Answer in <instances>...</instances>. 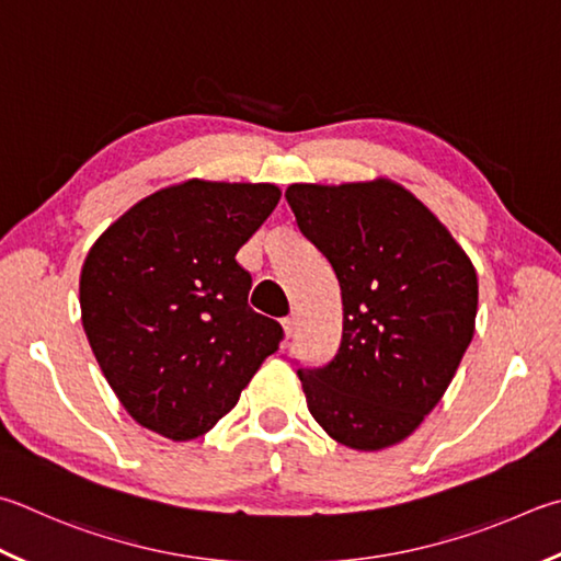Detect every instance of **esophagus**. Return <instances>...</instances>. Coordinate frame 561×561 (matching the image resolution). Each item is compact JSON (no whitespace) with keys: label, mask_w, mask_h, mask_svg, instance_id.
<instances>
[{"label":"esophagus","mask_w":561,"mask_h":561,"mask_svg":"<svg viewBox=\"0 0 561 561\" xmlns=\"http://www.w3.org/2000/svg\"><path fill=\"white\" fill-rule=\"evenodd\" d=\"M284 325V333H287V339H291L294 333H297V316H287V319L282 321Z\"/></svg>","instance_id":"34e87169"}]
</instances>
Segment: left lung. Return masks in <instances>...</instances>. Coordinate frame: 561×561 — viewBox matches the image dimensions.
<instances>
[{"mask_svg": "<svg viewBox=\"0 0 561 561\" xmlns=\"http://www.w3.org/2000/svg\"><path fill=\"white\" fill-rule=\"evenodd\" d=\"M284 196L343 301L339 351L297 370L309 412L339 444L380 451L422 424L456 375L473 339L476 270L394 181L294 183Z\"/></svg>", "mask_w": 561, "mask_h": 561, "instance_id": "left-lung-1", "label": "left lung"}]
</instances>
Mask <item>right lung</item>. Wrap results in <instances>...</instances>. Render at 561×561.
Returning <instances> with one entry per match:
<instances>
[{"label": "right lung", "mask_w": 561, "mask_h": 561, "mask_svg": "<svg viewBox=\"0 0 561 561\" xmlns=\"http://www.w3.org/2000/svg\"><path fill=\"white\" fill-rule=\"evenodd\" d=\"M272 183L191 179L151 193L98 238L80 272L83 329L122 407L196 439L238 404L282 325L250 309L236 254L277 208Z\"/></svg>", "instance_id": "1"}]
</instances>
